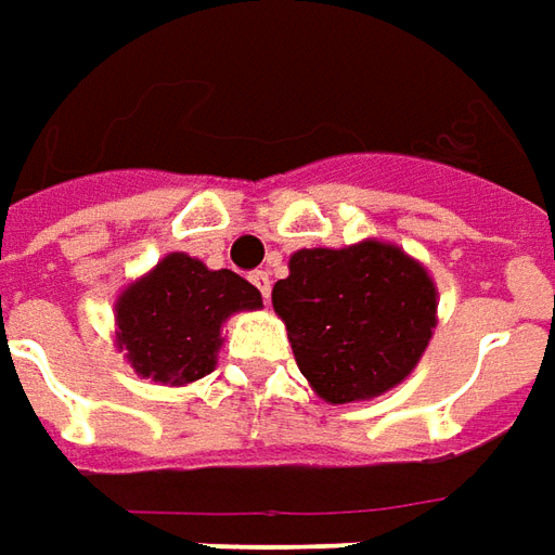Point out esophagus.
<instances>
[{"label":"esophagus","instance_id":"34e87169","mask_svg":"<svg viewBox=\"0 0 555 555\" xmlns=\"http://www.w3.org/2000/svg\"><path fill=\"white\" fill-rule=\"evenodd\" d=\"M250 281H254L256 289L262 293V299H269V296H271V278H269V271H254V274H250Z\"/></svg>","mask_w":555,"mask_h":555}]
</instances>
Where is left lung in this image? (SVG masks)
Masks as SVG:
<instances>
[{
  "instance_id": "obj_1",
  "label": "left lung",
  "mask_w": 555,
  "mask_h": 555,
  "mask_svg": "<svg viewBox=\"0 0 555 555\" xmlns=\"http://www.w3.org/2000/svg\"><path fill=\"white\" fill-rule=\"evenodd\" d=\"M271 305L286 323L299 372L332 404L374 399L401 384L438 323L429 271L396 244L372 238L293 254Z\"/></svg>"
}]
</instances>
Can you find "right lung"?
Returning a JSON list of instances; mask_svg holds the SVG:
<instances>
[{
	"label": "right lung",
	"mask_w": 555,
	"mask_h": 555,
	"mask_svg": "<svg viewBox=\"0 0 555 555\" xmlns=\"http://www.w3.org/2000/svg\"><path fill=\"white\" fill-rule=\"evenodd\" d=\"M256 308H262V296L241 274L168 254L120 293L114 305L117 347L139 377L183 387L214 372L229 317Z\"/></svg>",
	"instance_id": "add662e5"
}]
</instances>
